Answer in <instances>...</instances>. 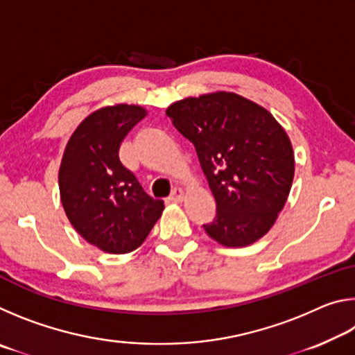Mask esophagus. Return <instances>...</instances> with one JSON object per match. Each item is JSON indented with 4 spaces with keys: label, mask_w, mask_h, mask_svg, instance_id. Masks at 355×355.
Segmentation results:
<instances>
[{
    "label": "esophagus",
    "mask_w": 355,
    "mask_h": 355,
    "mask_svg": "<svg viewBox=\"0 0 355 355\" xmlns=\"http://www.w3.org/2000/svg\"><path fill=\"white\" fill-rule=\"evenodd\" d=\"M184 199V191L182 189V188H175L172 191V196H171V202H173V203H180Z\"/></svg>",
    "instance_id": "34e87169"
}]
</instances>
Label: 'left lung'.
I'll use <instances>...</instances> for the list:
<instances>
[{
	"label": "left lung",
	"instance_id": "1",
	"mask_svg": "<svg viewBox=\"0 0 355 355\" xmlns=\"http://www.w3.org/2000/svg\"><path fill=\"white\" fill-rule=\"evenodd\" d=\"M194 144L216 200L203 228L225 248H245L271 230L294 178V153L284 127L266 107L235 92L188 97L166 110Z\"/></svg>",
	"mask_w": 355,
	"mask_h": 355
}]
</instances>
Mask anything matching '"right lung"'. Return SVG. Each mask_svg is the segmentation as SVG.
<instances>
[{"mask_svg":"<svg viewBox=\"0 0 355 355\" xmlns=\"http://www.w3.org/2000/svg\"><path fill=\"white\" fill-rule=\"evenodd\" d=\"M147 116L139 105L105 106L78 125L59 167V192L70 224L107 254H128L146 241L164 209L120 163L125 136Z\"/></svg>","mask_w":355,"mask_h":355,"instance_id":"right-lung-1","label":"right lung"}]
</instances>
